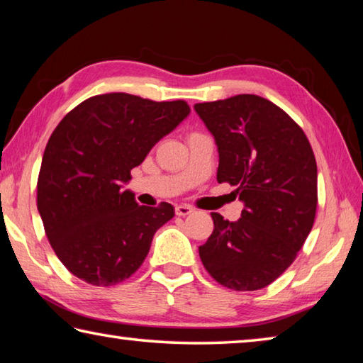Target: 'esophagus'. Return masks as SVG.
<instances>
[{"instance_id": "34e87169", "label": "esophagus", "mask_w": 363, "mask_h": 363, "mask_svg": "<svg viewBox=\"0 0 363 363\" xmlns=\"http://www.w3.org/2000/svg\"><path fill=\"white\" fill-rule=\"evenodd\" d=\"M194 213V208L189 205H177L176 206V214L177 216H187V214Z\"/></svg>"}]
</instances>
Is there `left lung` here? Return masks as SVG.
I'll return each mask as SVG.
<instances>
[{
    "mask_svg": "<svg viewBox=\"0 0 363 363\" xmlns=\"http://www.w3.org/2000/svg\"><path fill=\"white\" fill-rule=\"evenodd\" d=\"M195 112L218 144V182L237 187L245 203L235 223L211 213L214 230L200 259L219 285L261 290L291 266L314 225V152L298 123L264 97L201 102Z\"/></svg>",
    "mask_w": 363,
    "mask_h": 363,
    "instance_id": "8db88e82",
    "label": "left lung"
}]
</instances>
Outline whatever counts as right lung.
I'll return each instance as SVG.
<instances>
[{"label":"right lung","instance_id":"right-lung-1","mask_svg":"<svg viewBox=\"0 0 363 363\" xmlns=\"http://www.w3.org/2000/svg\"><path fill=\"white\" fill-rule=\"evenodd\" d=\"M189 112L186 101L99 94L78 104L52 131L36 205L54 253L75 277L113 286L143 266L174 208L164 201L140 206L121 184Z\"/></svg>","mask_w":363,"mask_h":363}]
</instances>
